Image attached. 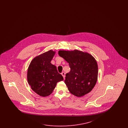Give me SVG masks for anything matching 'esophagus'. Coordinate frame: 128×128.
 Returning <instances> with one entry per match:
<instances>
[{
  "label": "esophagus",
  "instance_id": "34e87169",
  "mask_svg": "<svg viewBox=\"0 0 128 128\" xmlns=\"http://www.w3.org/2000/svg\"><path fill=\"white\" fill-rule=\"evenodd\" d=\"M61 74V75H62V76H63V77L64 79V78H65V72H62Z\"/></svg>",
  "mask_w": 128,
  "mask_h": 128
}]
</instances>
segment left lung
<instances>
[{"instance_id":"obj_1","label":"left lung","mask_w":128,"mask_h":128,"mask_svg":"<svg viewBox=\"0 0 128 128\" xmlns=\"http://www.w3.org/2000/svg\"><path fill=\"white\" fill-rule=\"evenodd\" d=\"M58 55L68 63L70 70L64 80L68 91L75 96L81 97L91 91L98 77V66L90 54L78 50H60Z\"/></svg>"}]
</instances>
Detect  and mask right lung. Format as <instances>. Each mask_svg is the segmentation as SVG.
Returning a JSON list of instances; mask_svg holds the SVG:
<instances>
[{
  "label": "right lung",
  "instance_id": "right-lung-1",
  "mask_svg": "<svg viewBox=\"0 0 128 128\" xmlns=\"http://www.w3.org/2000/svg\"><path fill=\"white\" fill-rule=\"evenodd\" d=\"M55 51L49 50L34 58L27 72V80L32 89L40 96H48L58 82L63 80L56 66L51 63Z\"/></svg>",
  "mask_w": 128,
  "mask_h": 128
}]
</instances>
